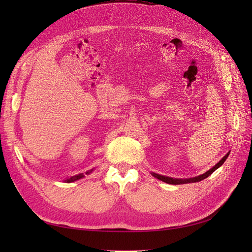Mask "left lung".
Returning a JSON list of instances; mask_svg holds the SVG:
<instances>
[{"mask_svg":"<svg viewBox=\"0 0 252 252\" xmlns=\"http://www.w3.org/2000/svg\"><path fill=\"white\" fill-rule=\"evenodd\" d=\"M228 156H229V152H228V154H227L222 159H220V161L219 163H217L215 166H213L211 169H209L207 172H205V173L199 175V177H194V178H190V179H173V178H169V177H164V175L158 174V173H154V172H152L151 174L154 175L155 178H157V179H158V180H161V181L167 183V184H172V185H181V184H187V183L200 182V181H202V180H204V179H206V178H208L209 175H210L213 171H216V170L219 168V167L222 166V165L224 164V162L226 161V158H228Z\"/></svg>","mask_w":252,"mask_h":252,"instance_id":"left-lung-1","label":"left lung"}]
</instances>
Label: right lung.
<instances>
[{"label":"right lung","instance_id":"obj_1","mask_svg":"<svg viewBox=\"0 0 252 252\" xmlns=\"http://www.w3.org/2000/svg\"><path fill=\"white\" fill-rule=\"evenodd\" d=\"M93 170H94V169H91V170L87 171L86 174L90 173ZM82 178H84V174H83V173H80V174H77V175H73V177H71V178H69V179H66L65 182H66V183H71V182H74V181H78V180H80V179H82Z\"/></svg>","mask_w":252,"mask_h":252}]
</instances>
